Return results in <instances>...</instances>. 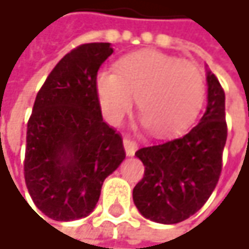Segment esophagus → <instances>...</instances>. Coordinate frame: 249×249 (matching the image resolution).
I'll use <instances>...</instances> for the list:
<instances>
[{
  "mask_svg": "<svg viewBox=\"0 0 249 249\" xmlns=\"http://www.w3.org/2000/svg\"><path fill=\"white\" fill-rule=\"evenodd\" d=\"M123 142H124L125 154H126L128 157H132V156L135 154V151H137V144H135V141H132L129 137H124Z\"/></svg>",
  "mask_w": 249,
  "mask_h": 249,
  "instance_id": "34e87169",
  "label": "esophagus"
}]
</instances>
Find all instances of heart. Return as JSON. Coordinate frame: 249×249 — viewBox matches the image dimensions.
I'll return each mask as SVG.
<instances>
[{"label":"heart","mask_w":249,"mask_h":249,"mask_svg":"<svg viewBox=\"0 0 249 249\" xmlns=\"http://www.w3.org/2000/svg\"><path fill=\"white\" fill-rule=\"evenodd\" d=\"M95 86L102 114L109 123H120L137 98L141 124L159 137L184 131L205 101L200 71L154 50L125 56L117 63V72L101 71Z\"/></svg>","instance_id":"b5f03b06"}]
</instances>
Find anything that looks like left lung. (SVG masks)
Here are the masks:
<instances>
[{
    "label": "left lung",
    "instance_id": "8db88e82",
    "mask_svg": "<svg viewBox=\"0 0 249 249\" xmlns=\"http://www.w3.org/2000/svg\"><path fill=\"white\" fill-rule=\"evenodd\" d=\"M208 105L203 117L183 137L140 148L145 172L132 190L138 212L157 224H178L209 199L222 170L226 142L225 92L206 69Z\"/></svg>",
    "mask_w": 249,
    "mask_h": 249
}]
</instances>
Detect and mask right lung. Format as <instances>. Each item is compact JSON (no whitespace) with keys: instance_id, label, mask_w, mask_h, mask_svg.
<instances>
[{"instance_id":"right-lung-1","label":"right lung","mask_w":249,"mask_h":249,"mask_svg":"<svg viewBox=\"0 0 249 249\" xmlns=\"http://www.w3.org/2000/svg\"><path fill=\"white\" fill-rule=\"evenodd\" d=\"M112 53L111 43L79 46L36 96L27 124L25 184L37 209L53 221L88 216L104 180L124 161L123 138L104 123L95 86Z\"/></svg>"}]
</instances>
